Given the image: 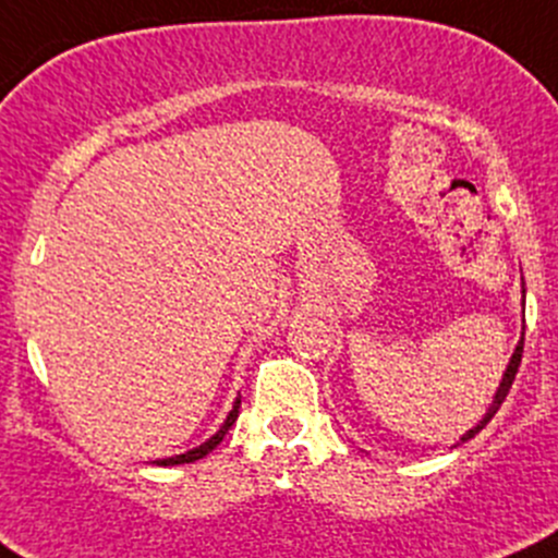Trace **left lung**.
<instances>
[{"instance_id": "1", "label": "left lung", "mask_w": 558, "mask_h": 558, "mask_svg": "<svg viewBox=\"0 0 558 558\" xmlns=\"http://www.w3.org/2000/svg\"><path fill=\"white\" fill-rule=\"evenodd\" d=\"M521 356H523V337H521V342H519V348H515V353H513V359H510V364H508V373H505V378H502V384H499V388H497V397H494V404L492 408H488V413H486V418L481 421V424L475 426V429H470L466 432L464 437H461V442H466V440H472V437L477 435V432L483 429V426L488 424V421L494 418V413H497L499 408H502V402H505V397H508L510 393V386H513V380H515V373H519V367H521Z\"/></svg>"}]
</instances>
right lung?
<instances>
[{"instance_id":"obj_1","label":"right lung","mask_w":558,"mask_h":558,"mask_svg":"<svg viewBox=\"0 0 558 558\" xmlns=\"http://www.w3.org/2000/svg\"><path fill=\"white\" fill-rule=\"evenodd\" d=\"M238 413H240V399L238 402H234V408H232V413H229V418L223 421V426L221 429L216 432V435L210 437V440L205 442V446H199V448H194V451H189V453H180V456H172V459H159L156 461V464L159 466H167V464H189V461H196V459H202V456H207L213 451V448L218 446V442L223 440V437H227V432L232 429V424L234 421H238Z\"/></svg>"}]
</instances>
